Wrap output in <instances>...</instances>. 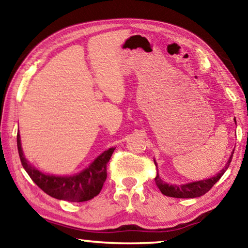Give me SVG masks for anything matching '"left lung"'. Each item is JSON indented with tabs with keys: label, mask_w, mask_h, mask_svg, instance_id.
I'll return each instance as SVG.
<instances>
[{
	"label": "left lung",
	"mask_w": 248,
	"mask_h": 248,
	"mask_svg": "<svg viewBox=\"0 0 248 248\" xmlns=\"http://www.w3.org/2000/svg\"><path fill=\"white\" fill-rule=\"evenodd\" d=\"M236 123V121H235ZM234 150L231 156L229 158L228 163L224 166L223 170H220V173L217 176L209 179H204V180H200V182H195V183H190V184H185V185H169L163 182V180L159 178L158 174L155 176V184L158 187V189L161 190L163 195H165L167 197H173V198H196V197H200L204 195L205 192H208L211 188L213 187L217 180H219L222 175L225 173V170H228V167L230 166V163L232 161V156H233ZM154 164L156 166V162L154 161Z\"/></svg>",
	"instance_id": "1"
}]
</instances>
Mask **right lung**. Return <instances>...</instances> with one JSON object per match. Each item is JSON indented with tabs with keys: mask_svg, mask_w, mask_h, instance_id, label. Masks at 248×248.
<instances>
[{
	"mask_svg": "<svg viewBox=\"0 0 248 248\" xmlns=\"http://www.w3.org/2000/svg\"><path fill=\"white\" fill-rule=\"evenodd\" d=\"M17 149L22 165L32 182L47 195L71 202H83L93 199L99 194L107 178V164L115 150L111 148L105 151L81 173L69 177H60L43 174L25 158L19 133H17Z\"/></svg>",
	"mask_w": 248,
	"mask_h": 248,
	"instance_id": "right-lung-1",
	"label": "right lung"
}]
</instances>
